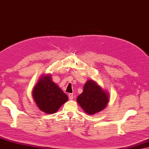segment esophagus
Returning a JSON list of instances; mask_svg holds the SVG:
<instances>
[{
  "label": "esophagus",
  "instance_id": "esophagus-1",
  "mask_svg": "<svg viewBox=\"0 0 149 149\" xmlns=\"http://www.w3.org/2000/svg\"><path fill=\"white\" fill-rule=\"evenodd\" d=\"M68 96H69V100H72V99H73V94H72V93H69V95H68Z\"/></svg>",
  "mask_w": 149,
  "mask_h": 149
}]
</instances>
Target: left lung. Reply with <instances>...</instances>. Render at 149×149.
I'll return each mask as SVG.
<instances>
[{
  "label": "left lung",
  "instance_id": "obj_1",
  "mask_svg": "<svg viewBox=\"0 0 149 149\" xmlns=\"http://www.w3.org/2000/svg\"><path fill=\"white\" fill-rule=\"evenodd\" d=\"M109 93L96 81L89 80L85 84L84 91L77 101L86 113L95 114L106 107L109 102Z\"/></svg>",
  "mask_w": 149,
  "mask_h": 149
}]
</instances>
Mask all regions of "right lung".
I'll return each instance as SVG.
<instances>
[{
    "label": "right lung",
    "mask_w": 149,
    "mask_h": 149,
    "mask_svg": "<svg viewBox=\"0 0 149 149\" xmlns=\"http://www.w3.org/2000/svg\"><path fill=\"white\" fill-rule=\"evenodd\" d=\"M32 93L38 107L46 114L55 113L68 100L66 94L51 80V74L41 77Z\"/></svg>",
    "instance_id": "add662e5"
}]
</instances>
